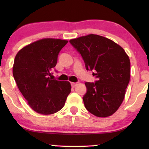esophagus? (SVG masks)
<instances>
[{
  "instance_id": "obj_1",
  "label": "esophagus",
  "mask_w": 149,
  "mask_h": 149,
  "mask_svg": "<svg viewBox=\"0 0 149 149\" xmlns=\"http://www.w3.org/2000/svg\"><path fill=\"white\" fill-rule=\"evenodd\" d=\"M70 84H71V86H72V87H75L77 85V83L72 82V83H70Z\"/></svg>"
}]
</instances>
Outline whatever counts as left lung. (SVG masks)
Wrapping results in <instances>:
<instances>
[{"label":"left lung","mask_w":149,"mask_h":149,"mask_svg":"<svg viewBox=\"0 0 149 149\" xmlns=\"http://www.w3.org/2000/svg\"><path fill=\"white\" fill-rule=\"evenodd\" d=\"M69 42L81 54L86 70L94 71L93 75L97 79L95 83H85V108L97 117L112 115L121 106L130 82L129 57L119 45L96 34Z\"/></svg>","instance_id":"1"}]
</instances>
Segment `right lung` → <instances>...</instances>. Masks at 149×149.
<instances>
[{"instance_id":"obj_1","label":"right lung","mask_w":149,"mask_h":149,"mask_svg":"<svg viewBox=\"0 0 149 149\" xmlns=\"http://www.w3.org/2000/svg\"><path fill=\"white\" fill-rule=\"evenodd\" d=\"M65 40L44 38L22 48L16 55L13 75L20 92L36 113L51 115L64 107L70 93L68 81L49 77ZM57 72V71H56Z\"/></svg>"}]
</instances>
